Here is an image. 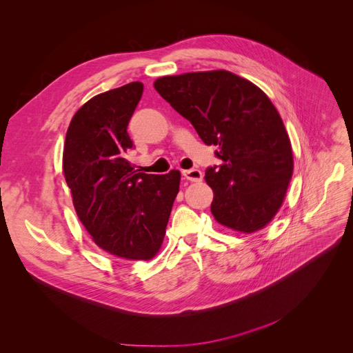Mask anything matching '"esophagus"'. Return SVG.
I'll return each mask as SVG.
<instances>
[{"label": "esophagus", "mask_w": 353, "mask_h": 353, "mask_svg": "<svg viewBox=\"0 0 353 353\" xmlns=\"http://www.w3.org/2000/svg\"><path fill=\"white\" fill-rule=\"evenodd\" d=\"M183 176L189 181H201V179H203V173L199 169L183 170Z\"/></svg>", "instance_id": "esophagus-1"}]
</instances>
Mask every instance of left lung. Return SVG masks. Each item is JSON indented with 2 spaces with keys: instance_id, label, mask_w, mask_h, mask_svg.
I'll return each instance as SVG.
<instances>
[{
  "instance_id": "left-lung-1",
  "label": "left lung",
  "mask_w": 353,
  "mask_h": 353,
  "mask_svg": "<svg viewBox=\"0 0 353 353\" xmlns=\"http://www.w3.org/2000/svg\"><path fill=\"white\" fill-rule=\"evenodd\" d=\"M154 89L217 146L220 166L205 170L213 189L211 213L236 231L264 228L284 201L294 170L283 119L265 93L228 70L163 77Z\"/></svg>"
}]
</instances>
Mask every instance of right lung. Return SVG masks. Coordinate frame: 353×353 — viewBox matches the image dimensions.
<instances>
[{"instance_id":"right-lung-1","label":"right lung","mask_w":353,"mask_h":353,"mask_svg":"<svg viewBox=\"0 0 353 353\" xmlns=\"http://www.w3.org/2000/svg\"><path fill=\"white\" fill-rule=\"evenodd\" d=\"M143 93L130 82L88 101L69 123L63 176L81 223L103 251L126 260H152L161 247L180 172L137 173L128 153L130 117Z\"/></svg>"}]
</instances>
